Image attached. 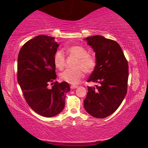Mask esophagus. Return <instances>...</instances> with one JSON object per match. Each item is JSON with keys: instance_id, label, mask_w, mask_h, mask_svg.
<instances>
[{"instance_id": "1", "label": "esophagus", "mask_w": 148, "mask_h": 148, "mask_svg": "<svg viewBox=\"0 0 148 148\" xmlns=\"http://www.w3.org/2000/svg\"><path fill=\"white\" fill-rule=\"evenodd\" d=\"M77 85H71V89H76L77 88Z\"/></svg>"}]
</instances>
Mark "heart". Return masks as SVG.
<instances>
[{"label":"heart","mask_w":148,"mask_h":148,"mask_svg":"<svg viewBox=\"0 0 148 148\" xmlns=\"http://www.w3.org/2000/svg\"><path fill=\"white\" fill-rule=\"evenodd\" d=\"M68 55L77 58L73 69H66L60 75L62 81L71 85H75L83 77V71L89 73L93 71L97 65L96 59L94 57L89 55L88 51L82 46L73 45L66 49ZM53 63L55 67L62 70L65 67V58L64 53L58 51L53 56Z\"/></svg>","instance_id":"b5f03b06"}]
</instances>
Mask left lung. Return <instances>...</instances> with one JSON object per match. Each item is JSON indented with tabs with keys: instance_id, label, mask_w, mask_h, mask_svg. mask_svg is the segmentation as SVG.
<instances>
[{
	"instance_id": "left-lung-1",
	"label": "left lung",
	"mask_w": 148,
	"mask_h": 148,
	"mask_svg": "<svg viewBox=\"0 0 148 148\" xmlns=\"http://www.w3.org/2000/svg\"><path fill=\"white\" fill-rule=\"evenodd\" d=\"M95 53L97 65L87 82L99 85L87 87L83 105L85 111L96 118H105L117 110L127 93L129 71L123 51L115 40L101 35L85 38Z\"/></svg>"
}]
</instances>
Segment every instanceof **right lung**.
<instances>
[{"label":"right lung","instance_id":"obj_1","mask_svg":"<svg viewBox=\"0 0 148 148\" xmlns=\"http://www.w3.org/2000/svg\"><path fill=\"white\" fill-rule=\"evenodd\" d=\"M59 46L54 37L38 35L22 47L17 61V80L26 101L34 111L46 117L63 111L65 93L70 91L65 81H56L52 88L47 87L57 78L53 56Z\"/></svg>","mask_w":148,"mask_h":148}]
</instances>
